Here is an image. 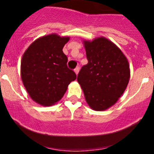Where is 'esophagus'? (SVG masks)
Wrapping results in <instances>:
<instances>
[{
    "instance_id": "obj_1",
    "label": "esophagus",
    "mask_w": 154,
    "mask_h": 154,
    "mask_svg": "<svg viewBox=\"0 0 154 154\" xmlns=\"http://www.w3.org/2000/svg\"><path fill=\"white\" fill-rule=\"evenodd\" d=\"M79 70H80V69H79V67H76L75 69V74L76 75H78L79 74Z\"/></svg>"
}]
</instances>
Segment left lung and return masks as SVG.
Here are the masks:
<instances>
[{"mask_svg": "<svg viewBox=\"0 0 154 154\" xmlns=\"http://www.w3.org/2000/svg\"><path fill=\"white\" fill-rule=\"evenodd\" d=\"M83 45L88 64L82 66L77 81L89 107L103 111L112 106L126 90L130 65L120 48L104 37L83 40Z\"/></svg>", "mask_w": 154, "mask_h": 154, "instance_id": "left-lung-1", "label": "left lung"}]
</instances>
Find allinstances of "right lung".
Masks as SVG:
<instances>
[{"mask_svg":"<svg viewBox=\"0 0 154 154\" xmlns=\"http://www.w3.org/2000/svg\"><path fill=\"white\" fill-rule=\"evenodd\" d=\"M68 36L57 34L36 39L24 51L21 62V77L30 97L35 103L50 106L63 97L75 73L68 68L63 47Z\"/></svg>","mask_w":154,"mask_h":154,"instance_id":"obj_1","label":"right lung"}]
</instances>
